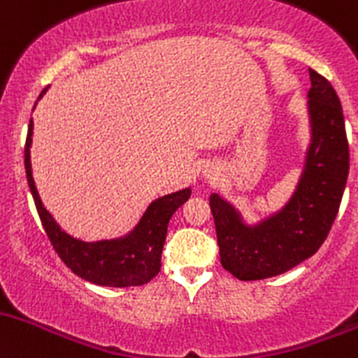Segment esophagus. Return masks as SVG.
Instances as JSON below:
<instances>
[{
    "label": "esophagus",
    "instance_id": "34e87169",
    "mask_svg": "<svg viewBox=\"0 0 358 358\" xmlns=\"http://www.w3.org/2000/svg\"><path fill=\"white\" fill-rule=\"evenodd\" d=\"M216 176H218V169L213 166V164H208V166H204V169H203V178L204 179L213 180V179H216Z\"/></svg>",
    "mask_w": 358,
    "mask_h": 358
}]
</instances>
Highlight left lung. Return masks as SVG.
<instances>
[{
  "label": "left lung",
  "mask_w": 358,
  "mask_h": 358,
  "mask_svg": "<svg viewBox=\"0 0 358 358\" xmlns=\"http://www.w3.org/2000/svg\"><path fill=\"white\" fill-rule=\"evenodd\" d=\"M308 116L311 140L294 194L286 206L259 223L213 192L222 266L240 280H259L291 271L318 252L331 230L348 178V142L343 110L335 90L309 69Z\"/></svg>",
  "instance_id": "obj_1"
}]
</instances>
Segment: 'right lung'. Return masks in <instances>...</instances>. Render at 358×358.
<instances>
[{"label": "right lung", "mask_w": 358, "mask_h": 358, "mask_svg": "<svg viewBox=\"0 0 358 358\" xmlns=\"http://www.w3.org/2000/svg\"><path fill=\"white\" fill-rule=\"evenodd\" d=\"M45 91L47 87L40 92L38 99L45 94ZM31 135H34V122L30 120L25 143L28 187L34 196L43 230L62 262L76 275L98 286H142L154 279L160 272V257H162V248L166 243L167 224L178 208L191 198V187L152 201L136 227L125 236L99 240V242H83L64 231L40 199L34 176H31Z\"/></svg>", "instance_id": "1"}]
</instances>
